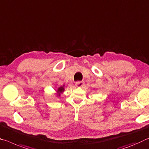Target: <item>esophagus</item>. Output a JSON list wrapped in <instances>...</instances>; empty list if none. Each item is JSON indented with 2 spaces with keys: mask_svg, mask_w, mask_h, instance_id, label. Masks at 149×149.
Masks as SVG:
<instances>
[{
  "mask_svg": "<svg viewBox=\"0 0 149 149\" xmlns=\"http://www.w3.org/2000/svg\"><path fill=\"white\" fill-rule=\"evenodd\" d=\"M84 82L83 81H77L75 82V85L78 87H82L84 85Z\"/></svg>",
  "mask_w": 149,
  "mask_h": 149,
  "instance_id": "1",
  "label": "esophagus"
}]
</instances>
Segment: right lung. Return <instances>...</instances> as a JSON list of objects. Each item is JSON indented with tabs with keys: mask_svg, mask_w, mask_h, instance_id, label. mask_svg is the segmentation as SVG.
<instances>
[{
	"mask_svg": "<svg viewBox=\"0 0 149 149\" xmlns=\"http://www.w3.org/2000/svg\"><path fill=\"white\" fill-rule=\"evenodd\" d=\"M55 91H56V93H55L56 96H58V97L61 96V94H62L65 91V85H63V86H61L58 88H57L55 90Z\"/></svg>",
	"mask_w": 149,
	"mask_h": 149,
	"instance_id": "1",
	"label": "right lung"
}]
</instances>
